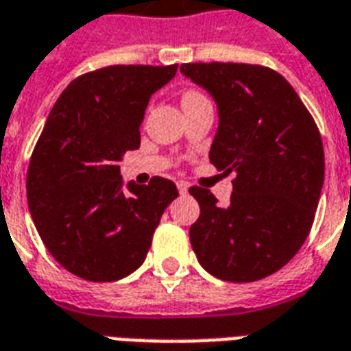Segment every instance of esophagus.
<instances>
[{"mask_svg":"<svg viewBox=\"0 0 351 351\" xmlns=\"http://www.w3.org/2000/svg\"><path fill=\"white\" fill-rule=\"evenodd\" d=\"M176 188H178V191H180V193H188V188H190V184L188 182H184V180H178V182H176Z\"/></svg>","mask_w":351,"mask_h":351,"instance_id":"obj_1","label":"esophagus"}]
</instances>
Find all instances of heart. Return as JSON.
Here are the masks:
<instances>
[{"label": "heart", "mask_w": 351, "mask_h": 351, "mask_svg": "<svg viewBox=\"0 0 351 351\" xmlns=\"http://www.w3.org/2000/svg\"><path fill=\"white\" fill-rule=\"evenodd\" d=\"M191 95H199V93H195V92H188V93H186V95H184V97H191Z\"/></svg>", "instance_id": "1"}]
</instances>
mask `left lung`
Returning <instances> with one entry per match:
<instances>
[{
	"label": "left lung",
	"instance_id": "obj_1",
	"mask_svg": "<svg viewBox=\"0 0 351 351\" xmlns=\"http://www.w3.org/2000/svg\"><path fill=\"white\" fill-rule=\"evenodd\" d=\"M180 73L218 107L210 163L237 175L228 206H218L210 190L190 188L201 206L191 248L216 278H265L299 252L314 221L325 176L316 122L269 67L214 62L184 64Z\"/></svg>",
	"mask_w": 351,
	"mask_h": 351
}]
</instances>
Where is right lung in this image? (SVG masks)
Wrapping results in <instances>:
<instances>
[{
  "label": "right lung",
  "instance_id": "add662e5",
  "mask_svg": "<svg viewBox=\"0 0 351 351\" xmlns=\"http://www.w3.org/2000/svg\"><path fill=\"white\" fill-rule=\"evenodd\" d=\"M178 65H110L75 79L58 97L29 160L27 206L58 263L90 282H114L146 259L176 186L154 176L123 184L120 161L141 145L154 92Z\"/></svg>",
  "mask_w": 351,
  "mask_h": 351
}]
</instances>
